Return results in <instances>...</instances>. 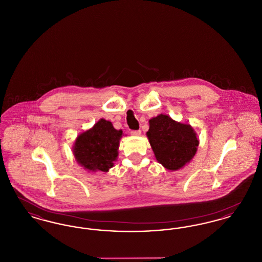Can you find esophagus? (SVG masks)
Returning a JSON list of instances; mask_svg holds the SVG:
<instances>
[{
	"label": "esophagus",
	"mask_w": 262,
	"mask_h": 262,
	"mask_svg": "<svg viewBox=\"0 0 262 262\" xmlns=\"http://www.w3.org/2000/svg\"><path fill=\"white\" fill-rule=\"evenodd\" d=\"M130 135H132V136L138 137V136H140V135H141V130H140V129H137V130H130Z\"/></svg>",
	"instance_id": "obj_1"
}]
</instances>
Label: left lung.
<instances>
[{
    "label": "left lung",
    "instance_id": "obj_1",
    "mask_svg": "<svg viewBox=\"0 0 262 262\" xmlns=\"http://www.w3.org/2000/svg\"><path fill=\"white\" fill-rule=\"evenodd\" d=\"M146 135L158 162L172 171L189 162L199 146L196 135L190 125L174 122L162 114L150 120Z\"/></svg>",
    "mask_w": 262,
    "mask_h": 262
}]
</instances>
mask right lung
Wrapping results in <instances>:
<instances>
[{
	"instance_id": "obj_1",
	"label": "right lung",
	"mask_w": 262,
	"mask_h": 262,
	"mask_svg": "<svg viewBox=\"0 0 262 262\" xmlns=\"http://www.w3.org/2000/svg\"><path fill=\"white\" fill-rule=\"evenodd\" d=\"M122 135L123 132L115 129L111 122L101 119L76 138L74 146L76 161L90 171L108 172L118 156Z\"/></svg>"
}]
</instances>
